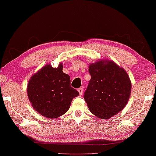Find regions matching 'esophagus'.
<instances>
[{
	"label": "esophagus",
	"instance_id": "obj_1",
	"mask_svg": "<svg viewBox=\"0 0 156 156\" xmlns=\"http://www.w3.org/2000/svg\"><path fill=\"white\" fill-rule=\"evenodd\" d=\"M78 92L80 93V95H82L83 94V88H78Z\"/></svg>",
	"mask_w": 156,
	"mask_h": 156
}]
</instances>
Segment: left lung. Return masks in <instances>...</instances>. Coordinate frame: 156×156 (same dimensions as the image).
<instances>
[{
	"mask_svg": "<svg viewBox=\"0 0 156 156\" xmlns=\"http://www.w3.org/2000/svg\"><path fill=\"white\" fill-rule=\"evenodd\" d=\"M91 76L84 93L90 112L106 119L126 106L131 94V83L123 68L112 61H99L89 66Z\"/></svg>",
	"mask_w": 156,
	"mask_h": 156,
	"instance_id": "8db88e82",
	"label": "left lung"
}]
</instances>
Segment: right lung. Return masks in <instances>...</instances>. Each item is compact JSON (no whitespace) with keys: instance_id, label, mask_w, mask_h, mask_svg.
I'll return each mask as SVG.
<instances>
[{"instance_id":"obj_1","label":"right lung","mask_w":156,"mask_h":156,"mask_svg":"<svg viewBox=\"0 0 156 156\" xmlns=\"http://www.w3.org/2000/svg\"><path fill=\"white\" fill-rule=\"evenodd\" d=\"M63 65L52 68L46 65L34 74L27 85V95L38 113L48 118H56L68 111L79 92L71 87L70 77L63 73Z\"/></svg>"}]
</instances>
